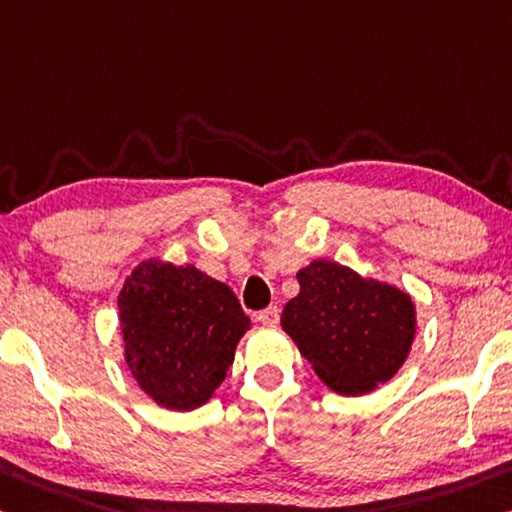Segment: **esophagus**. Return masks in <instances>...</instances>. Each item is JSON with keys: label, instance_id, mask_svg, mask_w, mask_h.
Masks as SVG:
<instances>
[{"label": "esophagus", "instance_id": "esophagus-1", "mask_svg": "<svg viewBox=\"0 0 512 512\" xmlns=\"http://www.w3.org/2000/svg\"><path fill=\"white\" fill-rule=\"evenodd\" d=\"M257 321L262 323V326H278V321H280V307L278 305H271V307H266V310H262L257 314Z\"/></svg>", "mask_w": 512, "mask_h": 512}]
</instances>
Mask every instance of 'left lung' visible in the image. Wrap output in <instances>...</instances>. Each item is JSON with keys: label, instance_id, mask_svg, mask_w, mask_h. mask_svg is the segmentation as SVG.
<instances>
[{"label": "left lung", "instance_id": "1", "mask_svg": "<svg viewBox=\"0 0 512 512\" xmlns=\"http://www.w3.org/2000/svg\"><path fill=\"white\" fill-rule=\"evenodd\" d=\"M300 291L282 310V330L332 392L362 396L408 360L417 335L412 296L332 259L296 273Z\"/></svg>", "mask_w": 512, "mask_h": 512}]
</instances>
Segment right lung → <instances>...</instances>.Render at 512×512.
I'll return each mask as SVG.
<instances>
[{
	"label": "right lung",
	"instance_id": "right-lung-1",
	"mask_svg": "<svg viewBox=\"0 0 512 512\" xmlns=\"http://www.w3.org/2000/svg\"><path fill=\"white\" fill-rule=\"evenodd\" d=\"M125 362L150 399L191 412L212 399L250 330L234 291L193 264L141 262L118 294Z\"/></svg>",
	"mask_w": 512,
	"mask_h": 512
}]
</instances>
